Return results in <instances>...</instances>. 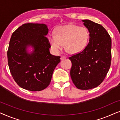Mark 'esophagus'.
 I'll return each mask as SVG.
<instances>
[{"instance_id":"esophagus-1","label":"esophagus","mask_w":120,"mask_h":120,"mask_svg":"<svg viewBox=\"0 0 120 120\" xmlns=\"http://www.w3.org/2000/svg\"><path fill=\"white\" fill-rule=\"evenodd\" d=\"M65 58H66V57L64 56H62L60 57V60H65Z\"/></svg>"}]
</instances>
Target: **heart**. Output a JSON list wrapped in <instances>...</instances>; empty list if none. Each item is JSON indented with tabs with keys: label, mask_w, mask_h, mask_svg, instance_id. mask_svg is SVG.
Listing matches in <instances>:
<instances>
[{
	"label": "heart",
	"mask_w": 120,
	"mask_h": 120,
	"mask_svg": "<svg viewBox=\"0 0 120 120\" xmlns=\"http://www.w3.org/2000/svg\"><path fill=\"white\" fill-rule=\"evenodd\" d=\"M88 40V29L74 24L60 26L56 30L55 34H51L49 37L51 47L56 53L63 49L64 44L68 52L78 53L86 47Z\"/></svg>",
	"instance_id": "1"
}]
</instances>
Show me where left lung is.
Wrapping results in <instances>:
<instances>
[{
  "mask_svg": "<svg viewBox=\"0 0 120 120\" xmlns=\"http://www.w3.org/2000/svg\"><path fill=\"white\" fill-rule=\"evenodd\" d=\"M90 33L88 45L82 51L70 57V76L79 89L90 90L101 84L111 64V39L101 24L89 19L82 20Z\"/></svg>",
  "mask_w": 120,
  "mask_h": 120,
  "instance_id": "1",
  "label": "left lung"
}]
</instances>
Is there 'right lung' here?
<instances>
[{"label":"right lung","instance_id":"add662e5","mask_svg":"<svg viewBox=\"0 0 120 120\" xmlns=\"http://www.w3.org/2000/svg\"><path fill=\"white\" fill-rule=\"evenodd\" d=\"M45 24L25 23L13 33L8 50V61L14 79L21 88L40 91L50 85L60 56L50 52ZM32 47V51L27 50Z\"/></svg>","mask_w":120,"mask_h":120}]
</instances>
